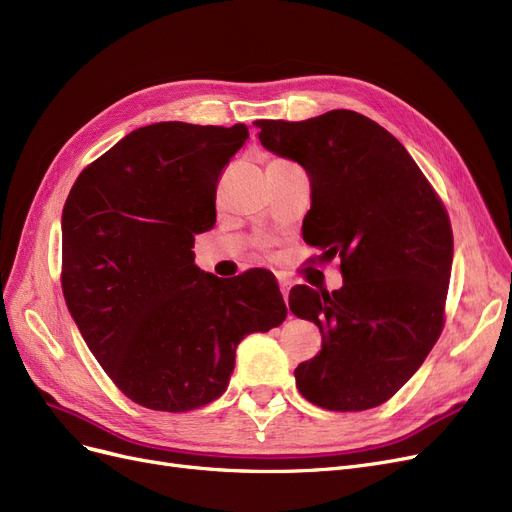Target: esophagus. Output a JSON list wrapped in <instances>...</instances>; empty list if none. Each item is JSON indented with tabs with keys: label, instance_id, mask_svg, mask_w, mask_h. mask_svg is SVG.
<instances>
[{
	"label": "esophagus",
	"instance_id": "esophagus-1",
	"mask_svg": "<svg viewBox=\"0 0 512 512\" xmlns=\"http://www.w3.org/2000/svg\"><path fill=\"white\" fill-rule=\"evenodd\" d=\"M278 285H280L282 297H285V301H289V291H291V285H293V282H291L287 276H278Z\"/></svg>",
	"mask_w": 512,
	"mask_h": 512
}]
</instances>
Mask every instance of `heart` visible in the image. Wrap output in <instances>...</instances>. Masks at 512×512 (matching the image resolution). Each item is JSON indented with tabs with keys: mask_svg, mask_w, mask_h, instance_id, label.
<instances>
[{
	"mask_svg": "<svg viewBox=\"0 0 512 512\" xmlns=\"http://www.w3.org/2000/svg\"><path fill=\"white\" fill-rule=\"evenodd\" d=\"M276 162H278V160H276Z\"/></svg>",
	"mask_w": 512,
	"mask_h": 512,
	"instance_id": "1",
	"label": "heart"
}]
</instances>
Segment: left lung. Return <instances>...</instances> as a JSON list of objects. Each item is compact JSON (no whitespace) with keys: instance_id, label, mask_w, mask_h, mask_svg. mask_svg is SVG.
Segmentation results:
<instances>
[{"instance_id":"obj_1","label":"left lung","mask_w":512,"mask_h":512,"mask_svg":"<svg viewBox=\"0 0 512 512\" xmlns=\"http://www.w3.org/2000/svg\"><path fill=\"white\" fill-rule=\"evenodd\" d=\"M257 128L263 147L310 177L304 240L323 251L320 261L342 259V289H291V312L323 335L320 352L295 369L297 388L331 411L382 405L443 331L453 261L445 206L407 149L361 113Z\"/></svg>"}]
</instances>
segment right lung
Instances as JSON below:
<instances>
[{
	"mask_svg": "<svg viewBox=\"0 0 512 512\" xmlns=\"http://www.w3.org/2000/svg\"><path fill=\"white\" fill-rule=\"evenodd\" d=\"M246 139L244 124H149L86 166L67 196V308L111 382L147 409L219 399L244 335L287 318L272 272L223 280L194 263L221 170Z\"/></svg>",
	"mask_w": 512,
	"mask_h": 512,
	"instance_id": "add662e5",
	"label": "right lung"
}]
</instances>
